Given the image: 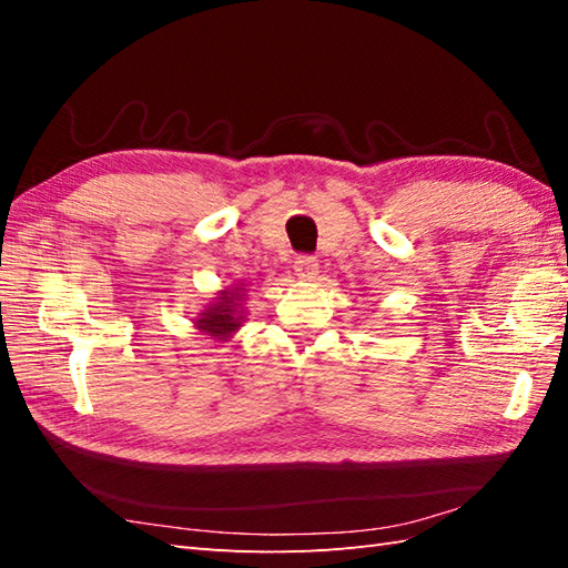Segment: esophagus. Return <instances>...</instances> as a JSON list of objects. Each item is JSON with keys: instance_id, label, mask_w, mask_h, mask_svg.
I'll return each mask as SVG.
<instances>
[{"instance_id": "1", "label": "esophagus", "mask_w": 568, "mask_h": 568, "mask_svg": "<svg viewBox=\"0 0 568 568\" xmlns=\"http://www.w3.org/2000/svg\"><path fill=\"white\" fill-rule=\"evenodd\" d=\"M317 273H320V263L312 256H300L295 261V275L300 281H315Z\"/></svg>"}]
</instances>
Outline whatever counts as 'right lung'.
<instances>
[{
	"mask_svg": "<svg viewBox=\"0 0 568 568\" xmlns=\"http://www.w3.org/2000/svg\"><path fill=\"white\" fill-rule=\"evenodd\" d=\"M246 285L234 283L232 287H222L207 305L192 317V324L200 334H207L210 339L229 342L232 334L244 327L246 322Z\"/></svg>",
	"mask_w": 568,
	"mask_h": 568,
	"instance_id": "1",
	"label": "right lung"
}]
</instances>
